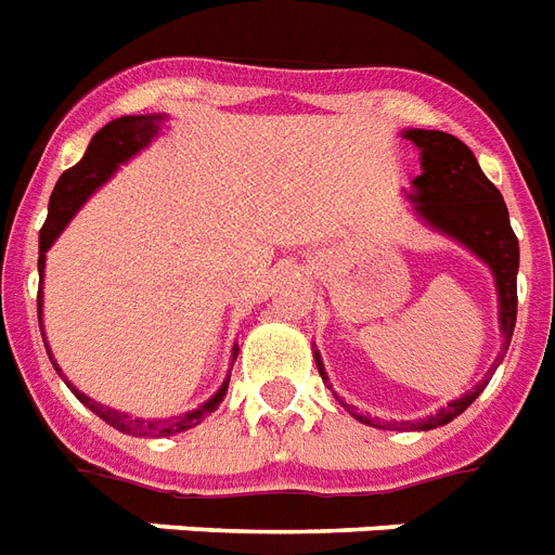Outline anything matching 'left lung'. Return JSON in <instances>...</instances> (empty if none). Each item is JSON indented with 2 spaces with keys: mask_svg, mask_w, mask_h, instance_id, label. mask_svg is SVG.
<instances>
[{
  "mask_svg": "<svg viewBox=\"0 0 555 555\" xmlns=\"http://www.w3.org/2000/svg\"><path fill=\"white\" fill-rule=\"evenodd\" d=\"M405 139L420 146V164L423 172L414 178V209L425 223L442 235L453 237L456 244L470 249L479 260H485L493 272L499 295V328H502V354L505 357L516 326V272H519V241H516L507 206L502 192L485 178L476 164L468 144H462L456 135L442 130H405ZM318 360L320 377H326L320 354ZM496 360V363H499ZM488 379H482L474 391L462 393L460 400L448 402L437 414L425 416L420 423H379L371 416L354 414V405H346L354 420L374 428H411V431H431L439 425H448L453 416H460L470 402L482 393Z\"/></svg>",
  "mask_w": 555,
  "mask_h": 555,
  "instance_id": "obj_1",
  "label": "left lung"
}]
</instances>
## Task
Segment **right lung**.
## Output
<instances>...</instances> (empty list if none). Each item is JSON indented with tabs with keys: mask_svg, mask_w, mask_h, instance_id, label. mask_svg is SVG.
Returning <instances> with one entry per match:
<instances>
[{
	"mask_svg": "<svg viewBox=\"0 0 555 555\" xmlns=\"http://www.w3.org/2000/svg\"><path fill=\"white\" fill-rule=\"evenodd\" d=\"M162 121L164 116H121L116 121L104 124L102 130L95 132L93 139H90V146H87L85 158H81L76 167H70L67 172H62V178L56 181V190L50 195V204H48V221L41 227L39 232V274H44V251L53 246L59 235H62V229L70 223V218L79 212V206L85 204L90 195H93L99 186L107 181L113 172L118 169V164L130 162L132 155L144 150L150 141L158 135L162 130ZM39 326H41V288H39ZM48 349V346H44ZM50 354V351H48ZM50 363H53V357H50ZM53 369L59 371V365L53 363ZM67 383V379H64ZM76 397L85 402L87 409L99 414L107 425L118 428L121 434H150V437H172V434H181V431H190L195 425L204 420V416L212 414L221 400L227 397V388H229V377L223 379V386L215 391V397L201 405L195 411H186L181 416H172V420H132V416L121 414L116 409H107L102 402L90 400L87 393H81L79 388L67 383Z\"/></svg>",
	"mask_w": 555,
	"mask_h": 555,
	"instance_id": "add662e5",
	"label": "right lung"
}]
</instances>
